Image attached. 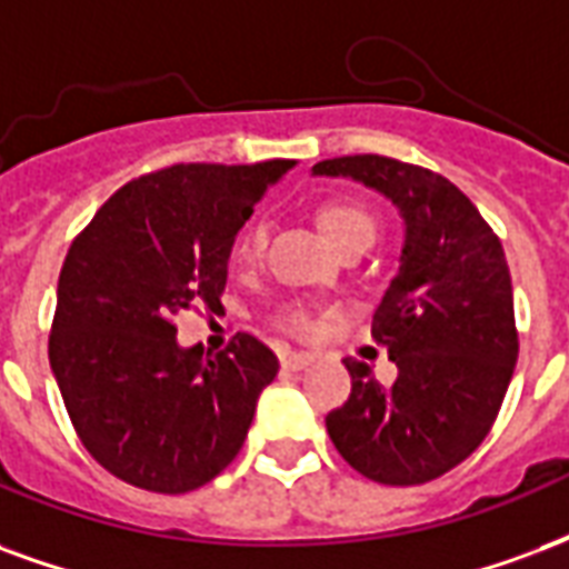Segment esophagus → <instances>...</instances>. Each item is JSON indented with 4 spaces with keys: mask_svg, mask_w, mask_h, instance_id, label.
Segmentation results:
<instances>
[{
    "mask_svg": "<svg viewBox=\"0 0 569 569\" xmlns=\"http://www.w3.org/2000/svg\"><path fill=\"white\" fill-rule=\"evenodd\" d=\"M313 359L317 356H310V352H283L280 365H283V370H305L307 365H313Z\"/></svg>",
    "mask_w": 569,
    "mask_h": 569,
    "instance_id": "34e87169",
    "label": "esophagus"
}]
</instances>
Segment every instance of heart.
I'll use <instances>...</instances> for the list:
<instances>
[{"label": "heart", "mask_w": 569, "mask_h": 569, "mask_svg": "<svg viewBox=\"0 0 569 569\" xmlns=\"http://www.w3.org/2000/svg\"><path fill=\"white\" fill-rule=\"evenodd\" d=\"M319 229L326 234L335 250L347 247V243H370L373 234H377V220L365 204L352 199H328L319 204L317 210ZM264 243V229L262 226H247V229L238 234L234 241V262L238 264H252L259 259ZM289 326L301 331V335H310L313 331V322L305 317V313H296L289 319Z\"/></svg>", "instance_id": "1"}]
</instances>
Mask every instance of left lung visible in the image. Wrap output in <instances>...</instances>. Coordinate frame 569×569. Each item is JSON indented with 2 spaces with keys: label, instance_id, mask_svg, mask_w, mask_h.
<instances>
[{
  "label": "left lung",
  "instance_id": "1",
  "mask_svg": "<svg viewBox=\"0 0 569 569\" xmlns=\"http://www.w3.org/2000/svg\"><path fill=\"white\" fill-rule=\"evenodd\" d=\"M313 174L377 189L403 220L401 264L373 313L398 380L382 386L347 359L352 391L328 413V437L382 486L443 477L486 440L519 359L503 247L473 201L428 168L365 153L317 162Z\"/></svg>",
  "mask_w": 569,
  "mask_h": 569
}]
</instances>
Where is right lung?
<instances>
[{
  "label": "right lung",
  "instance_id": "right-lung-1",
  "mask_svg": "<svg viewBox=\"0 0 569 569\" xmlns=\"http://www.w3.org/2000/svg\"><path fill=\"white\" fill-rule=\"evenodd\" d=\"M296 159L171 166L117 189L57 286L50 370L81 443L129 486L183 495L241 452L277 356L252 335L180 347L178 317L220 310L234 238Z\"/></svg>",
  "mask_w": 569,
  "mask_h": 569
}]
</instances>
